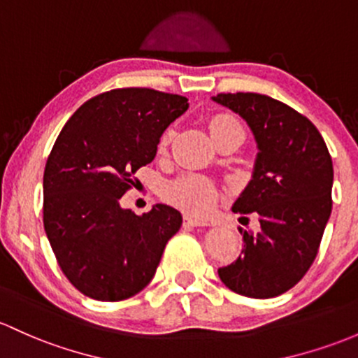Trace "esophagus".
<instances>
[{
    "instance_id": "esophagus-1",
    "label": "esophagus",
    "mask_w": 358,
    "mask_h": 358,
    "mask_svg": "<svg viewBox=\"0 0 358 358\" xmlns=\"http://www.w3.org/2000/svg\"><path fill=\"white\" fill-rule=\"evenodd\" d=\"M184 225L187 227H208V222L196 220L193 217H184Z\"/></svg>"
}]
</instances>
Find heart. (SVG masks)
<instances>
[{
  "instance_id": "obj_1",
  "label": "heart",
  "mask_w": 358,
  "mask_h": 358,
  "mask_svg": "<svg viewBox=\"0 0 358 358\" xmlns=\"http://www.w3.org/2000/svg\"><path fill=\"white\" fill-rule=\"evenodd\" d=\"M208 129L211 138L217 141L218 138L232 131H242V126L236 117L218 113L208 119ZM169 143H171V131H164L162 136L159 138V147H157L159 152L164 153L169 148ZM164 198L186 213L194 215V217H205L213 211L218 198H220V191H218L217 184L205 176L186 174L165 184Z\"/></svg>"
}]
</instances>
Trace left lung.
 Segmentation results:
<instances>
[{
    "mask_svg": "<svg viewBox=\"0 0 358 358\" xmlns=\"http://www.w3.org/2000/svg\"><path fill=\"white\" fill-rule=\"evenodd\" d=\"M213 101L248 121L259 148L232 210L259 215L261 229H239L241 255L218 276L244 297H276L297 285L317 256L333 206L331 155L316 126L287 103L251 92Z\"/></svg>",
    "mask_w": 358,
    "mask_h": 358,
    "instance_id": "8db88e82",
    "label": "left lung"
}]
</instances>
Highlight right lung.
Masks as SVG:
<instances>
[{
  "instance_id": "1",
  "label": "right lung",
  "mask_w": 358,
  "mask_h": 358,
  "mask_svg": "<svg viewBox=\"0 0 358 358\" xmlns=\"http://www.w3.org/2000/svg\"><path fill=\"white\" fill-rule=\"evenodd\" d=\"M187 106L182 95L114 88L78 107L56 138L44 169L42 220L57 264L87 297L119 302L143 290L180 229L172 206L140 217L119 199Z\"/></svg>"
}]
</instances>
